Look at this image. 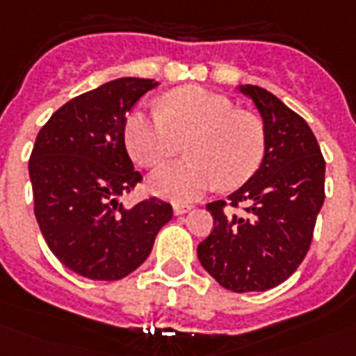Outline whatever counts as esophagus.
<instances>
[{
    "label": "esophagus",
    "mask_w": 356,
    "mask_h": 356,
    "mask_svg": "<svg viewBox=\"0 0 356 356\" xmlns=\"http://www.w3.org/2000/svg\"><path fill=\"white\" fill-rule=\"evenodd\" d=\"M172 210H175L176 216H181V214H186L188 210H191V204H180V203H176L175 207H172Z\"/></svg>",
    "instance_id": "esophagus-1"
}]
</instances>
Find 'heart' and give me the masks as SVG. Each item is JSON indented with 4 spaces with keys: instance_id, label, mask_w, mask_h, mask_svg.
<instances>
[{
    "instance_id": "b5f03b06",
    "label": "heart",
    "mask_w": 356,
    "mask_h": 356,
    "mask_svg": "<svg viewBox=\"0 0 356 356\" xmlns=\"http://www.w3.org/2000/svg\"><path fill=\"white\" fill-rule=\"evenodd\" d=\"M124 146L142 167H155L180 152L188 157L159 167L149 186L161 197L191 201L214 186L235 189L250 180L266 155V129L254 113L201 87L170 90L159 110L131 111Z\"/></svg>"
}]
</instances>
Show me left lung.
Returning <instances> with one entry per match:
<instances>
[{
  "instance_id": "8db88e82",
  "label": "left lung",
  "mask_w": 356,
  "mask_h": 356,
  "mask_svg": "<svg viewBox=\"0 0 356 356\" xmlns=\"http://www.w3.org/2000/svg\"><path fill=\"white\" fill-rule=\"evenodd\" d=\"M264 119L266 155L250 180L207 204L214 227L197 256L232 292H264L294 273L309 250L324 203V163L315 134L296 111L269 90L241 85ZM227 204L245 207L238 217Z\"/></svg>"
}]
</instances>
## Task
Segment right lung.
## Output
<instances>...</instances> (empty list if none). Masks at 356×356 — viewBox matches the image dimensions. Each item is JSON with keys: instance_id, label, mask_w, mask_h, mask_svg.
Returning <instances> with one entry per match:
<instances>
[{"instance_id": "right-lung-1", "label": "right lung", "mask_w": 356, "mask_h": 356, "mask_svg": "<svg viewBox=\"0 0 356 356\" xmlns=\"http://www.w3.org/2000/svg\"><path fill=\"white\" fill-rule=\"evenodd\" d=\"M157 85L121 77L75 96L33 144L28 170L41 233L64 266L92 281H119L138 269L172 218V207L157 197L132 209L119 203L142 180L124 147V115Z\"/></svg>"}]
</instances>
